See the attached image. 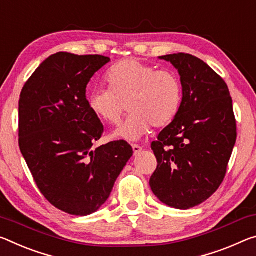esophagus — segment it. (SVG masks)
<instances>
[{"mask_svg": "<svg viewBox=\"0 0 256 256\" xmlns=\"http://www.w3.org/2000/svg\"><path fill=\"white\" fill-rule=\"evenodd\" d=\"M132 149H133V152H134V155L140 154L141 150H142V148H141L139 144H132Z\"/></svg>", "mask_w": 256, "mask_h": 256, "instance_id": "34e87169", "label": "esophagus"}]
</instances>
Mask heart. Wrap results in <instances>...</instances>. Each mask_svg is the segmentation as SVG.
<instances>
[{
	"mask_svg": "<svg viewBox=\"0 0 256 256\" xmlns=\"http://www.w3.org/2000/svg\"><path fill=\"white\" fill-rule=\"evenodd\" d=\"M109 88L90 93L88 106L104 122L117 124L126 110L131 115L114 132L112 136L136 141L148 134L152 126L171 123L180 109L182 86L176 72L136 59L114 64L106 76Z\"/></svg>",
	"mask_w": 256,
	"mask_h": 256,
	"instance_id": "1",
	"label": "heart"
}]
</instances>
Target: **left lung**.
Wrapping results in <instances>:
<instances>
[{
	"mask_svg": "<svg viewBox=\"0 0 256 256\" xmlns=\"http://www.w3.org/2000/svg\"><path fill=\"white\" fill-rule=\"evenodd\" d=\"M158 58L179 72L182 100L152 144L158 164L149 184L163 204L189 210L208 200L224 179L237 138L232 99L224 80L202 60L186 54Z\"/></svg>",
	"mask_w": 256,
	"mask_h": 256,
	"instance_id": "1",
	"label": "left lung"
}]
</instances>
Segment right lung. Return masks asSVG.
<instances>
[{"mask_svg": "<svg viewBox=\"0 0 256 256\" xmlns=\"http://www.w3.org/2000/svg\"><path fill=\"white\" fill-rule=\"evenodd\" d=\"M109 62L58 52L40 64L20 93V152L40 192L72 216L96 212L133 155L124 140L93 148L104 126L85 94L92 76Z\"/></svg>", "mask_w": 256, "mask_h": 256, "instance_id": "obj_1", "label": "right lung"}]
</instances>
